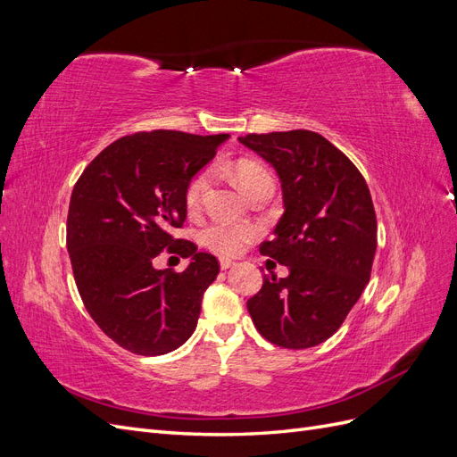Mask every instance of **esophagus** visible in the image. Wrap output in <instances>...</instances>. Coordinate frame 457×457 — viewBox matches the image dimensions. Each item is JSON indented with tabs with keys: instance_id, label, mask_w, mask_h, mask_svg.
<instances>
[{
	"instance_id": "1",
	"label": "esophagus",
	"mask_w": 457,
	"mask_h": 457,
	"mask_svg": "<svg viewBox=\"0 0 457 457\" xmlns=\"http://www.w3.org/2000/svg\"><path fill=\"white\" fill-rule=\"evenodd\" d=\"M219 265H220V269H223V270H227V269H230V267H234V265H237V262H234L232 259H227V257H220V259H219Z\"/></svg>"
}]
</instances>
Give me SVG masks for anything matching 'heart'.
<instances>
[{
	"label": "heart",
	"instance_id": "heart-1",
	"mask_svg": "<svg viewBox=\"0 0 457 457\" xmlns=\"http://www.w3.org/2000/svg\"><path fill=\"white\" fill-rule=\"evenodd\" d=\"M234 179L242 187L247 196H253L255 192L267 183H274L272 175L265 165L253 160H240L234 163ZM212 183V170H202L195 177L190 179L185 188V205L188 212H198L204 202L205 190L210 188ZM255 227L245 223H228V220H212L210 225H205L202 230V242L215 253L220 255H237L244 247L255 238Z\"/></svg>",
	"mask_w": 457,
	"mask_h": 457
}]
</instances>
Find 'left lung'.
Returning a JSON list of instances; mask_svg holds the SVG:
<instances>
[{"instance_id": "left-lung-1", "label": "left lung", "mask_w": 457, "mask_h": 457, "mask_svg": "<svg viewBox=\"0 0 457 457\" xmlns=\"http://www.w3.org/2000/svg\"><path fill=\"white\" fill-rule=\"evenodd\" d=\"M240 143L272 163L286 212L259 252L289 269L262 276L247 299L259 334L284 349H309L331 337L370 282L378 219L356 165L307 129L250 133Z\"/></svg>"}]
</instances>
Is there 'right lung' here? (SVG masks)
<instances>
[{
  "mask_svg": "<svg viewBox=\"0 0 457 457\" xmlns=\"http://www.w3.org/2000/svg\"><path fill=\"white\" fill-rule=\"evenodd\" d=\"M227 137L171 129L120 137L74 185L66 247L78 292L96 326L129 353H171L196 328L219 261L173 230L187 219L188 181ZM163 249L193 262L181 273L156 271L151 261Z\"/></svg>",
  "mask_w": 457,
  "mask_h": 457,
  "instance_id": "1",
  "label": "right lung"
}]
</instances>
